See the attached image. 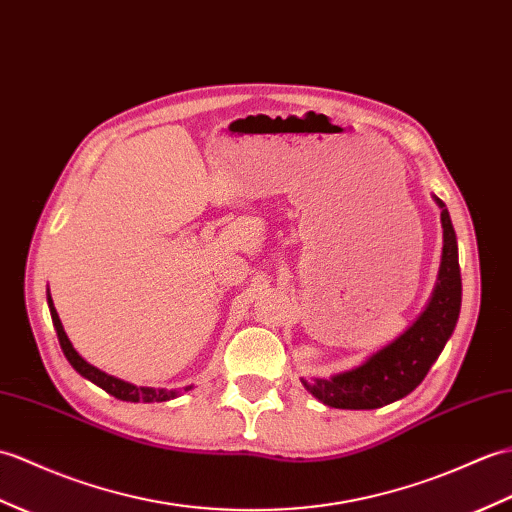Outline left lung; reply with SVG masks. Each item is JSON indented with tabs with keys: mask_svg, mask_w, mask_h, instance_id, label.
<instances>
[{
	"mask_svg": "<svg viewBox=\"0 0 512 512\" xmlns=\"http://www.w3.org/2000/svg\"><path fill=\"white\" fill-rule=\"evenodd\" d=\"M443 257L434 292L425 310L403 334L373 353L364 364L338 375L301 379L303 386L329 408L375 410L403 399L417 388L454 334L462 301L458 244L449 211L441 198Z\"/></svg>",
	"mask_w": 512,
	"mask_h": 512,
	"instance_id": "left-lung-1",
	"label": "left lung"
}]
</instances>
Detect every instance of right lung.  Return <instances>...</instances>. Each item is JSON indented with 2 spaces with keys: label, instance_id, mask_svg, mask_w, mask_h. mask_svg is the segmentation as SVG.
Here are the masks:
<instances>
[{
  "label": "right lung",
  "instance_id": "1",
  "mask_svg": "<svg viewBox=\"0 0 512 512\" xmlns=\"http://www.w3.org/2000/svg\"><path fill=\"white\" fill-rule=\"evenodd\" d=\"M47 305H50V314H52V323H54V329H56V336H58V342H61V349L65 353V358L69 360V364L76 368V371L89 379V382H93L95 386H100L102 390L109 392V395L122 399V401H146V403H152V401H170L174 397L181 395V392L185 390H192V386H185L183 390H163V388H144V386H135V384H128L124 382V379H117L109 373L100 371V368L91 366L87 360H82L78 351L74 349V344L69 342L65 329H63V323L61 318H58L56 314V307L52 303V296L47 294Z\"/></svg>",
  "mask_w": 512,
  "mask_h": 512
}]
</instances>
